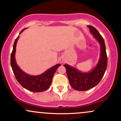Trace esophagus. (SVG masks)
Listing matches in <instances>:
<instances>
[{
	"label": "esophagus",
	"mask_w": 121,
	"mask_h": 121,
	"mask_svg": "<svg viewBox=\"0 0 121 121\" xmlns=\"http://www.w3.org/2000/svg\"><path fill=\"white\" fill-rule=\"evenodd\" d=\"M60 61V62H61V63H64V58H61Z\"/></svg>",
	"instance_id": "esophagus-1"
}]
</instances>
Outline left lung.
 I'll use <instances>...</instances> for the list:
<instances>
[{
	"mask_svg": "<svg viewBox=\"0 0 121 121\" xmlns=\"http://www.w3.org/2000/svg\"><path fill=\"white\" fill-rule=\"evenodd\" d=\"M90 31L100 44V57L95 68L91 72L82 73L68 64L64 65L71 87L77 91H86L96 86L104 76L107 68L108 59L104 39L92 26L88 25Z\"/></svg>",
	"mask_w": 121,
	"mask_h": 121,
	"instance_id": "1",
	"label": "left lung"
}]
</instances>
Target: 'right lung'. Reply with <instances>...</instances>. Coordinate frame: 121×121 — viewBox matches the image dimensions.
Here are the masks:
<instances>
[{"label":"right lung","mask_w":121,"mask_h":121,"mask_svg":"<svg viewBox=\"0 0 121 121\" xmlns=\"http://www.w3.org/2000/svg\"><path fill=\"white\" fill-rule=\"evenodd\" d=\"M20 32L21 34L23 30ZM19 36L15 39L13 50L11 55V65L14 76L18 82L24 88L30 91L39 92L48 89L52 83V78L60 64H57L39 75H30L23 72L17 65L15 60L16 47Z\"/></svg>","instance_id":"obj_1"}]
</instances>
